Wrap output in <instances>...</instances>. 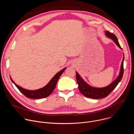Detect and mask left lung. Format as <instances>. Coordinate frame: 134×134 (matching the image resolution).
<instances>
[{"label": "left lung", "instance_id": "left-lung-1", "mask_svg": "<svg viewBox=\"0 0 134 134\" xmlns=\"http://www.w3.org/2000/svg\"><path fill=\"white\" fill-rule=\"evenodd\" d=\"M105 34L108 37L111 38L112 40H113V41L118 46V47L122 49L119 44L117 37L115 35L110 32L109 31H105ZM124 55L121 66L120 74L118 76V77L109 85L103 88H96L90 86L85 82L84 81V80L81 77V76L79 75L77 72L76 71V80H77V83L79 84V88L81 93L83 95H84L85 97L94 99H98L107 97L116 87L124 75Z\"/></svg>", "mask_w": 134, "mask_h": 134}]
</instances>
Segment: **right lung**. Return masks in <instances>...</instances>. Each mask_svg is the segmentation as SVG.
<instances>
[{"label": "right lung", "mask_w": 134, "mask_h": 134, "mask_svg": "<svg viewBox=\"0 0 134 134\" xmlns=\"http://www.w3.org/2000/svg\"><path fill=\"white\" fill-rule=\"evenodd\" d=\"M66 68H64L63 70L60 71L57 73L55 75L53 76V77L51 80V81L49 82V83L45 86L44 87L37 90L34 91H30V90H25L20 86H19L17 84H16L13 81V80L10 78L11 81L15 85V86L17 87V88L19 90L22 94H23L25 96L28 98L30 99H42L44 98L49 95H50L51 93L54 90L57 83L58 82V79H59L60 76L62 75L63 72L64 71V70L66 69Z\"/></svg>", "instance_id": "1"}]
</instances>
